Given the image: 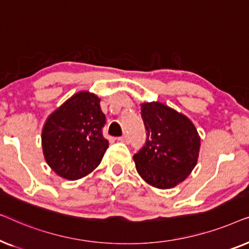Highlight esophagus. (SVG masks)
<instances>
[{"mask_svg":"<svg viewBox=\"0 0 249 249\" xmlns=\"http://www.w3.org/2000/svg\"><path fill=\"white\" fill-rule=\"evenodd\" d=\"M118 141L121 142H125V144H128V142H129V138H128L127 135H124V136H121V137H119Z\"/></svg>","mask_w":249,"mask_h":249,"instance_id":"esophagus-1","label":"esophagus"}]
</instances>
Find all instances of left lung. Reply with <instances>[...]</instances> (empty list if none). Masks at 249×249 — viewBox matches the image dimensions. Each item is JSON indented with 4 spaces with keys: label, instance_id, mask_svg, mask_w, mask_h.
Masks as SVG:
<instances>
[{
    "label": "left lung",
    "instance_id": "left-lung-1",
    "mask_svg": "<svg viewBox=\"0 0 249 249\" xmlns=\"http://www.w3.org/2000/svg\"><path fill=\"white\" fill-rule=\"evenodd\" d=\"M146 142L134 155L136 169L146 182L160 189L176 187L197 164L200 137L186 115L152 102L141 105Z\"/></svg>",
    "mask_w": 249,
    "mask_h": 249
}]
</instances>
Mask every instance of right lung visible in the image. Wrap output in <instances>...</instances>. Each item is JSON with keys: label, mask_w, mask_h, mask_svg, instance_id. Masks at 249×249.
I'll return each mask as SVG.
<instances>
[{"label": "right lung", "mask_w": 249, "mask_h": 249, "mask_svg": "<svg viewBox=\"0 0 249 249\" xmlns=\"http://www.w3.org/2000/svg\"><path fill=\"white\" fill-rule=\"evenodd\" d=\"M96 95L80 91L56 108L42 131L44 158L57 176L77 180L100 164L108 142L103 137L105 115Z\"/></svg>", "instance_id": "1"}]
</instances>
